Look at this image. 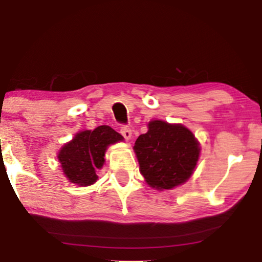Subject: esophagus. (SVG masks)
<instances>
[{"instance_id":"34e87169","label":"esophagus","mask_w":262,"mask_h":262,"mask_svg":"<svg viewBox=\"0 0 262 262\" xmlns=\"http://www.w3.org/2000/svg\"><path fill=\"white\" fill-rule=\"evenodd\" d=\"M121 133H122V135L123 137H124V139L125 140H130L132 139V130H130V128L129 127H122L121 128Z\"/></svg>"}]
</instances>
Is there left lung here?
I'll return each mask as SVG.
<instances>
[{
	"mask_svg": "<svg viewBox=\"0 0 262 262\" xmlns=\"http://www.w3.org/2000/svg\"><path fill=\"white\" fill-rule=\"evenodd\" d=\"M139 171L150 187L171 189L185 183L200 159V141L182 124L160 119L148 123V132L134 144Z\"/></svg>",
	"mask_w": 262,
	"mask_h": 262,
	"instance_id": "8db88e82",
	"label": "left lung"
}]
</instances>
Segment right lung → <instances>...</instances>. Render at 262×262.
<instances>
[{
	"label": "right lung",
	"instance_id": "1",
	"mask_svg": "<svg viewBox=\"0 0 262 262\" xmlns=\"http://www.w3.org/2000/svg\"><path fill=\"white\" fill-rule=\"evenodd\" d=\"M124 140L110 125H100L93 130H81L58 152L60 167L69 182L80 187L93 185L98 180L96 171L104 164L106 150L112 144Z\"/></svg>",
	"mask_w": 262,
	"mask_h": 262
}]
</instances>
